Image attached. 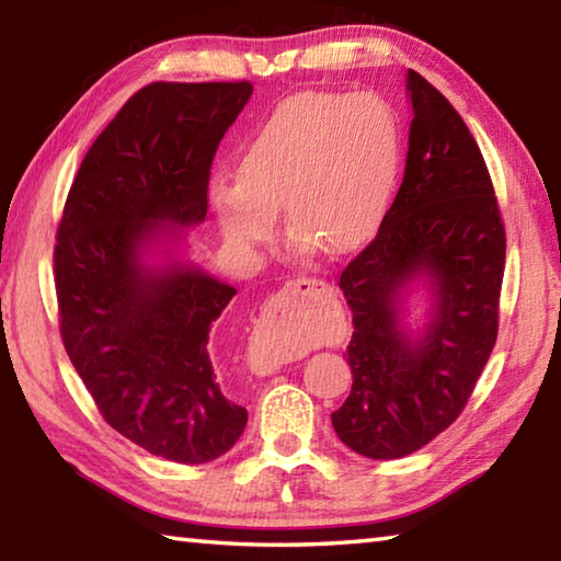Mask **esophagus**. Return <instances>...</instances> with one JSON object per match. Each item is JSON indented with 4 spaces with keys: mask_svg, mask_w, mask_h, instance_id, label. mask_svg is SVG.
<instances>
[{
    "mask_svg": "<svg viewBox=\"0 0 561 561\" xmlns=\"http://www.w3.org/2000/svg\"><path fill=\"white\" fill-rule=\"evenodd\" d=\"M329 289H331L329 282L317 279V277H297V279H289L287 284H284V289L270 304L267 331L260 334V339L254 341V346H252L254 366H257L260 371H274V368H279L282 364H289V360L297 358V348L289 346L287 341H282L277 334H274V321L284 317V309L289 307V299L291 297H314V294H324Z\"/></svg>",
    "mask_w": 561,
    "mask_h": 561,
    "instance_id": "esophagus-1",
    "label": "esophagus"
}]
</instances>
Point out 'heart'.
I'll use <instances>...</instances> for the list:
<instances>
[{
  "mask_svg": "<svg viewBox=\"0 0 561 561\" xmlns=\"http://www.w3.org/2000/svg\"><path fill=\"white\" fill-rule=\"evenodd\" d=\"M401 160L391 106L374 93H299L282 101L244 146L234 185L210 193L222 234L234 247L267 242L274 210L304 244L327 254L374 230Z\"/></svg>",
  "mask_w": 561,
  "mask_h": 561,
  "instance_id": "heart-1",
  "label": "heart"
}]
</instances>
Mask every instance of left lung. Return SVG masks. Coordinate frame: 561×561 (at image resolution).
I'll return each instance as SVG.
<instances>
[{
    "mask_svg": "<svg viewBox=\"0 0 561 561\" xmlns=\"http://www.w3.org/2000/svg\"><path fill=\"white\" fill-rule=\"evenodd\" d=\"M405 89L413 121L403 183L374 240L339 277L354 324V386L331 425L374 460L421 450L462 413L497 341L507 250L485 158L460 113L413 69ZM423 276L432 321L411 337L400 299Z\"/></svg>",
    "mask_w": 561,
    "mask_h": 561,
    "instance_id": "left-lung-1",
    "label": "left lung"
}]
</instances>
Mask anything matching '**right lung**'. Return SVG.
Here are the masks:
<instances>
[{
	"mask_svg": "<svg viewBox=\"0 0 561 561\" xmlns=\"http://www.w3.org/2000/svg\"><path fill=\"white\" fill-rule=\"evenodd\" d=\"M250 81H156L123 103L73 178L54 247L59 331L113 431L158 458H220L247 425L210 358V329L237 294L193 264L148 267L160 222L207 215L222 136Z\"/></svg>",
	"mask_w": 561,
	"mask_h": 561,
	"instance_id": "obj_1",
	"label": "right lung"
}]
</instances>
